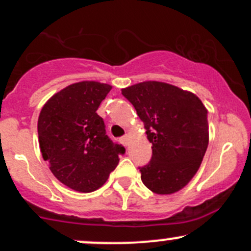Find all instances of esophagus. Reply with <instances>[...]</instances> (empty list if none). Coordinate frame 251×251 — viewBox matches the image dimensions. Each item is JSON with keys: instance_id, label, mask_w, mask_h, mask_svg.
I'll return each instance as SVG.
<instances>
[{"instance_id": "34e87169", "label": "esophagus", "mask_w": 251, "mask_h": 251, "mask_svg": "<svg viewBox=\"0 0 251 251\" xmlns=\"http://www.w3.org/2000/svg\"><path fill=\"white\" fill-rule=\"evenodd\" d=\"M128 142H130V137H128V135H125L123 138H121V143H123L124 146H128Z\"/></svg>"}]
</instances>
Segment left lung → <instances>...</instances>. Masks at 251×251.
I'll return each mask as SVG.
<instances>
[{
	"instance_id": "obj_1",
	"label": "left lung",
	"mask_w": 251,
	"mask_h": 251,
	"mask_svg": "<svg viewBox=\"0 0 251 251\" xmlns=\"http://www.w3.org/2000/svg\"><path fill=\"white\" fill-rule=\"evenodd\" d=\"M151 143V160L140 168L144 186L156 194H173L189 183L209 144L207 109L194 93L160 81L123 88Z\"/></svg>"
}]
</instances>
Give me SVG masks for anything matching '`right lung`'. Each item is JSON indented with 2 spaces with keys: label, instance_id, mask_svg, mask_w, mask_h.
<instances>
[{
  "label": "right lung",
  "instance_id": "1",
  "mask_svg": "<svg viewBox=\"0 0 251 251\" xmlns=\"http://www.w3.org/2000/svg\"><path fill=\"white\" fill-rule=\"evenodd\" d=\"M111 90L108 83L81 81L45 103L37 121L42 158L58 181L81 193L107 182L125 148L108 137L97 111Z\"/></svg>",
  "mask_w": 251,
  "mask_h": 251
}]
</instances>
